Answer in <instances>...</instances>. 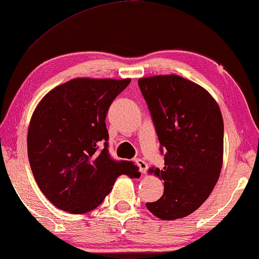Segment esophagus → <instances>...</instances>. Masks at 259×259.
<instances>
[{
    "instance_id": "obj_1",
    "label": "esophagus",
    "mask_w": 259,
    "mask_h": 259,
    "mask_svg": "<svg viewBox=\"0 0 259 259\" xmlns=\"http://www.w3.org/2000/svg\"><path fill=\"white\" fill-rule=\"evenodd\" d=\"M136 164L139 166V171L142 174H145L147 170V163L142 159H136Z\"/></svg>"
}]
</instances>
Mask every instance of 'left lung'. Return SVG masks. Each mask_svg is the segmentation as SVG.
Wrapping results in <instances>:
<instances>
[{
    "label": "left lung",
    "instance_id": "8db88e82",
    "mask_svg": "<svg viewBox=\"0 0 259 259\" xmlns=\"http://www.w3.org/2000/svg\"><path fill=\"white\" fill-rule=\"evenodd\" d=\"M164 154L163 170L150 172L164 182V192L147 209L163 221L186 217L205 200L221 175L224 122L207 90L182 76L138 80Z\"/></svg>",
    "mask_w": 259,
    "mask_h": 259
}]
</instances>
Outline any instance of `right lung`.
Returning <instances> with one entry per match:
<instances>
[{
  "label": "right lung",
  "instance_id": "add662e5",
  "mask_svg": "<svg viewBox=\"0 0 259 259\" xmlns=\"http://www.w3.org/2000/svg\"><path fill=\"white\" fill-rule=\"evenodd\" d=\"M131 78H73L48 93L35 108L27 134L28 160L50 202L71 213L103 202L121 175L138 178V166L108 153L106 114Z\"/></svg>",
  "mask_w": 259,
  "mask_h": 259
}]
</instances>
